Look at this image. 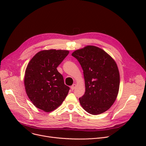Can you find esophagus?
Returning a JSON list of instances; mask_svg holds the SVG:
<instances>
[{"label":"esophagus","mask_w":146,"mask_h":146,"mask_svg":"<svg viewBox=\"0 0 146 146\" xmlns=\"http://www.w3.org/2000/svg\"><path fill=\"white\" fill-rule=\"evenodd\" d=\"M76 84H73V85L71 86L72 90H74V89L76 88Z\"/></svg>","instance_id":"1"}]
</instances>
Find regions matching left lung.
<instances>
[{"label": "left lung", "mask_w": 146, "mask_h": 146, "mask_svg": "<svg viewBox=\"0 0 146 146\" xmlns=\"http://www.w3.org/2000/svg\"><path fill=\"white\" fill-rule=\"evenodd\" d=\"M83 70L85 93L79 98L82 108L88 113L98 115L108 110L117 98L119 72L113 58L104 50L87 45L74 51Z\"/></svg>", "instance_id": "8db88e82"}]
</instances>
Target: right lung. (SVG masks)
<instances>
[{
    "instance_id": "add662e5",
    "label": "right lung",
    "mask_w": 146,
    "mask_h": 146,
    "mask_svg": "<svg viewBox=\"0 0 146 146\" xmlns=\"http://www.w3.org/2000/svg\"><path fill=\"white\" fill-rule=\"evenodd\" d=\"M68 53V50H44L38 52L28 63L24 86L30 101L38 109L51 112L67 96L70 88L57 67Z\"/></svg>"
}]
</instances>
